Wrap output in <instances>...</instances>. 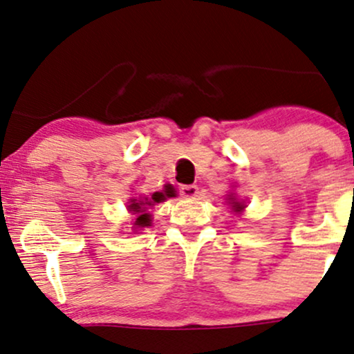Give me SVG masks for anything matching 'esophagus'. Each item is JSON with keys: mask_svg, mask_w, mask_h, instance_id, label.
Segmentation results:
<instances>
[{"mask_svg": "<svg viewBox=\"0 0 354 354\" xmlns=\"http://www.w3.org/2000/svg\"><path fill=\"white\" fill-rule=\"evenodd\" d=\"M180 194H182V197H185V198H194V197H197L198 187L194 184L180 185Z\"/></svg>", "mask_w": 354, "mask_h": 354, "instance_id": "esophagus-1", "label": "esophagus"}]
</instances>
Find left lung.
<instances>
[{"label":"left lung","instance_id":"obj_1","mask_svg":"<svg viewBox=\"0 0 354 354\" xmlns=\"http://www.w3.org/2000/svg\"><path fill=\"white\" fill-rule=\"evenodd\" d=\"M234 207H236V210H241L242 205L239 204V202H234Z\"/></svg>","mask_w":354,"mask_h":354}]
</instances>
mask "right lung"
Segmentation results:
<instances>
[{
    "label": "right lung",
    "instance_id": "1",
    "mask_svg": "<svg viewBox=\"0 0 354 354\" xmlns=\"http://www.w3.org/2000/svg\"><path fill=\"white\" fill-rule=\"evenodd\" d=\"M174 196H176V190H174L172 185H165L164 192H156L152 196V198H145V202L133 198L132 204H130L129 207L130 210H133V214H138L137 221H135V225H138V227H147V225H150V214H147L145 209L149 207V205L158 204V202L165 201L167 197H174Z\"/></svg>",
    "mask_w": 354,
    "mask_h": 354
}]
</instances>
